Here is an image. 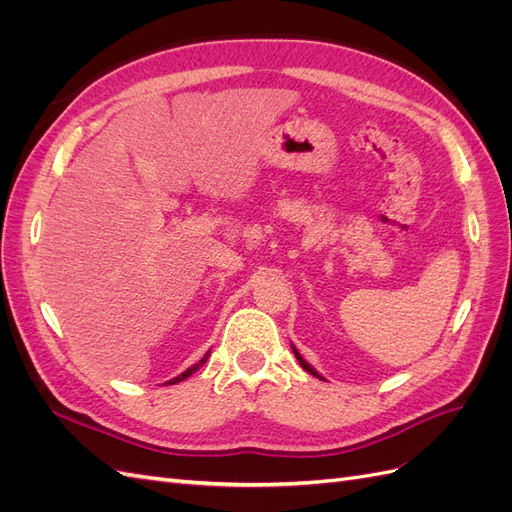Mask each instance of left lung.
Segmentation results:
<instances>
[{"label": "left lung", "mask_w": 512, "mask_h": 512, "mask_svg": "<svg viewBox=\"0 0 512 512\" xmlns=\"http://www.w3.org/2000/svg\"><path fill=\"white\" fill-rule=\"evenodd\" d=\"M292 352H294V356H297V361H299V363H301V367H303V369H305V371H309V374H312V376H316V378H320V380H324V378H322V376H320V374H318V371H316V369H314V367H312V365H307V363H305V359H303V356H301V354H299V352H297V348H292Z\"/></svg>", "instance_id": "left-lung-1"}]
</instances>
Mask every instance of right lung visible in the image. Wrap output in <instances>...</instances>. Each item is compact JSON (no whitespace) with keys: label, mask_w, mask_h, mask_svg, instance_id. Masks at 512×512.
<instances>
[{"label":"right lung","mask_w":512,"mask_h":512,"mask_svg":"<svg viewBox=\"0 0 512 512\" xmlns=\"http://www.w3.org/2000/svg\"><path fill=\"white\" fill-rule=\"evenodd\" d=\"M209 359V352L203 356V359H200L196 365H192V367H188V369H185L183 371V374L181 376H177V378H173V380H168L166 384H177V382H181V380H185V378H190L192 374H194V371H198V367H203L205 365V361Z\"/></svg>","instance_id":"add662e5"}]
</instances>
